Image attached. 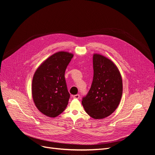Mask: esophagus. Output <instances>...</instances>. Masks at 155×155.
I'll return each instance as SVG.
<instances>
[{
  "label": "esophagus",
  "instance_id": "1",
  "mask_svg": "<svg viewBox=\"0 0 155 155\" xmlns=\"http://www.w3.org/2000/svg\"><path fill=\"white\" fill-rule=\"evenodd\" d=\"M79 97H80L79 94H75V95L73 96V98H74V99H78Z\"/></svg>",
  "mask_w": 155,
  "mask_h": 155
}]
</instances>
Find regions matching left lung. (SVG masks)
I'll use <instances>...</instances> for the list:
<instances>
[{
  "label": "left lung",
  "mask_w": 155,
  "mask_h": 155,
  "mask_svg": "<svg viewBox=\"0 0 155 155\" xmlns=\"http://www.w3.org/2000/svg\"><path fill=\"white\" fill-rule=\"evenodd\" d=\"M93 64L91 87L81 103L90 117L102 119L118 107L122 95V80L117 67L105 56L94 54Z\"/></svg>",
  "instance_id": "8db88e82"
}]
</instances>
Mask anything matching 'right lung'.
Segmentation results:
<instances>
[{
    "label": "right lung",
    "instance_id": "right-lung-1",
    "mask_svg": "<svg viewBox=\"0 0 155 155\" xmlns=\"http://www.w3.org/2000/svg\"><path fill=\"white\" fill-rule=\"evenodd\" d=\"M74 54L56 52L42 63L35 72L31 93L34 103L44 115L55 117L65 109L70 94L65 80V71Z\"/></svg>",
    "mask_w": 155,
    "mask_h": 155
}]
</instances>
